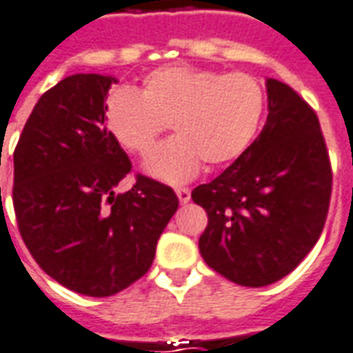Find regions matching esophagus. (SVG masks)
Here are the masks:
<instances>
[{
    "label": "esophagus",
    "mask_w": 353,
    "mask_h": 353,
    "mask_svg": "<svg viewBox=\"0 0 353 353\" xmlns=\"http://www.w3.org/2000/svg\"><path fill=\"white\" fill-rule=\"evenodd\" d=\"M174 192H176V195H179V201L182 203V205H186V203L192 199V194H190V190H188V188H176Z\"/></svg>",
    "instance_id": "1"
}]
</instances>
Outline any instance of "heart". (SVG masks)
<instances>
[{"label": "heart", "instance_id": "b5f03b06", "mask_svg": "<svg viewBox=\"0 0 353 353\" xmlns=\"http://www.w3.org/2000/svg\"><path fill=\"white\" fill-rule=\"evenodd\" d=\"M265 90L246 73H218L194 65L152 71L141 92L110 90L105 123L117 143L146 156L167 123L176 133L152 152L146 173L154 179L186 182L205 161L222 167L235 161L258 135L265 114Z\"/></svg>", "mask_w": 353, "mask_h": 353}]
</instances>
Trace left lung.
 <instances>
[{
	"label": "left lung",
	"mask_w": 353,
	"mask_h": 353,
	"mask_svg": "<svg viewBox=\"0 0 353 353\" xmlns=\"http://www.w3.org/2000/svg\"><path fill=\"white\" fill-rule=\"evenodd\" d=\"M267 122L220 176L192 192L207 210L199 252L231 282L261 288L297 267L323 230L333 173L320 120L288 84L267 79Z\"/></svg>",
	"instance_id": "left-lung-1"
}]
</instances>
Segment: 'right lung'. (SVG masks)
<instances>
[{"label":"right lung","mask_w":353,"mask_h":353,"mask_svg":"<svg viewBox=\"0 0 353 353\" xmlns=\"http://www.w3.org/2000/svg\"><path fill=\"white\" fill-rule=\"evenodd\" d=\"M114 77L71 74L41 95L14 148L12 205L33 259L82 295L109 297L150 269L159 235L179 208L165 184L131 171L105 125Z\"/></svg>","instance_id":"right-lung-1"}]
</instances>
